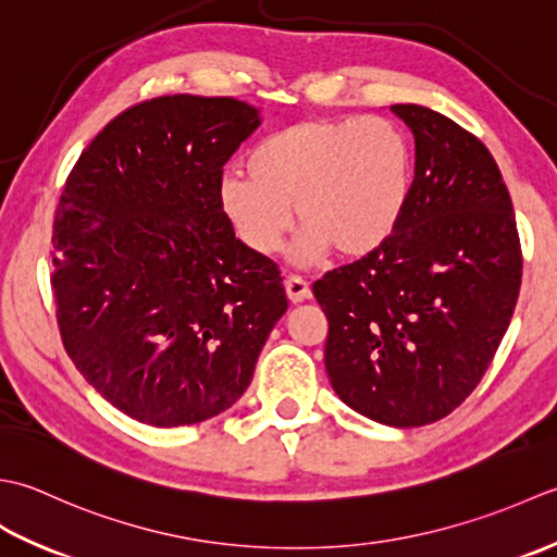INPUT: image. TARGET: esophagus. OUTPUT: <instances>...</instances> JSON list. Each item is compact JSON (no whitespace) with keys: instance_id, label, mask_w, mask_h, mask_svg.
<instances>
[{"instance_id":"obj_1","label":"esophagus","mask_w":557,"mask_h":557,"mask_svg":"<svg viewBox=\"0 0 557 557\" xmlns=\"http://www.w3.org/2000/svg\"><path fill=\"white\" fill-rule=\"evenodd\" d=\"M286 295H288V300L290 302H302V300H308L310 295H312V290H310V283L305 281V278H300V276H288L286 278Z\"/></svg>"}]
</instances>
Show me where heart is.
<instances>
[{
    "label": "heart",
    "mask_w": 557,
    "mask_h": 557,
    "mask_svg": "<svg viewBox=\"0 0 557 557\" xmlns=\"http://www.w3.org/2000/svg\"><path fill=\"white\" fill-rule=\"evenodd\" d=\"M411 146L392 120H305L274 132L247 156V170L219 183V203L255 255L286 243L293 213L305 228L300 259L362 257L396 231L411 191Z\"/></svg>",
    "instance_id": "heart-1"
}]
</instances>
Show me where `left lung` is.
Here are the masks:
<instances>
[{"mask_svg":"<svg viewBox=\"0 0 557 557\" xmlns=\"http://www.w3.org/2000/svg\"><path fill=\"white\" fill-rule=\"evenodd\" d=\"M416 139L396 231L314 281L324 366L346 406L392 428L449 416L481 382L512 320L521 247L491 151L423 106H392Z\"/></svg>","mask_w":557,"mask_h":557,"instance_id":"8db88e82","label":"left lung"}]
</instances>
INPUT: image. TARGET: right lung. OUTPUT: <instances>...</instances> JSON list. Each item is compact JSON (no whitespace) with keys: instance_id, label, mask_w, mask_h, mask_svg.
Here are the masks:
<instances>
[{"instance_id":"add662e5","label":"right lung","mask_w":557,"mask_h":557,"mask_svg":"<svg viewBox=\"0 0 557 557\" xmlns=\"http://www.w3.org/2000/svg\"><path fill=\"white\" fill-rule=\"evenodd\" d=\"M235 98L132 106L78 158L54 213L57 324L106 401L153 428L231 408L288 310L281 271L235 237L223 165L259 127Z\"/></svg>"}]
</instances>
